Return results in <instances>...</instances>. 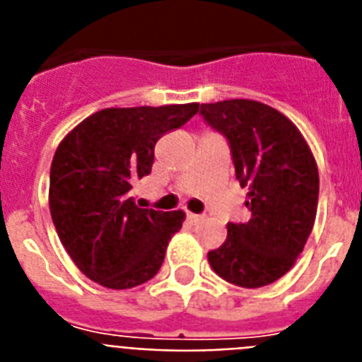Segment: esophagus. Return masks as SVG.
I'll list each match as a JSON object with an SVG mask.
<instances>
[{"label":"esophagus","mask_w":362,"mask_h":362,"mask_svg":"<svg viewBox=\"0 0 362 362\" xmlns=\"http://www.w3.org/2000/svg\"><path fill=\"white\" fill-rule=\"evenodd\" d=\"M187 219L190 221L192 225H199V223H203V221H204V216H197V214L188 212L187 214Z\"/></svg>","instance_id":"esophagus-1"}]
</instances>
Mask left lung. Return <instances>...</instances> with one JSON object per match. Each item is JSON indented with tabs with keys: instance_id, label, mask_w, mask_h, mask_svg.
<instances>
[{
	"instance_id": "obj_1",
	"label": "left lung",
	"mask_w": 362,
	"mask_h": 362,
	"mask_svg": "<svg viewBox=\"0 0 362 362\" xmlns=\"http://www.w3.org/2000/svg\"><path fill=\"white\" fill-rule=\"evenodd\" d=\"M201 114L228 139L235 177L248 188V223H228L226 241L209 252L217 276L243 288L283 277L305 248L317 214L319 170L296 124L254 99L203 103Z\"/></svg>"
}]
</instances>
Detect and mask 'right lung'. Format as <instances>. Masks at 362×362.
Instances as JSON below:
<instances>
[{
	"instance_id": "right-lung-1",
	"label": "right lung",
	"mask_w": 362,
	"mask_h": 362,
	"mask_svg": "<svg viewBox=\"0 0 362 362\" xmlns=\"http://www.w3.org/2000/svg\"><path fill=\"white\" fill-rule=\"evenodd\" d=\"M197 110L199 103L103 108L74 127L56 148L50 216L70 259L94 283L134 288L161 268L185 212L139 209L130 188L152 170L159 137Z\"/></svg>"
}]
</instances>
